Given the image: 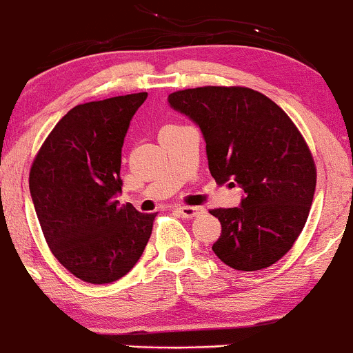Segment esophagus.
<instances>
[{"instance_id":"obj_1","label":"esophagus","mask_w":353,"mask_h":353,"mask_svg":"<svg viewBox=\"0 0 353 353\" xmlns=\"http://www.w3.org/2000/svg\"><path fill=\"white\" fill-rule=\"evenodd\" d=\"M177 212H179L184 219H194L201 216V214L204 212V209L199 208V205H196V208H192V205H182V208H177Z\"/></svg>"}]
</instances>
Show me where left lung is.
<instances>
[{"label": "left lung", "mask_w": 353, "mask_h": 353, "mask_svg": "<svg viewBox=\"0 0 353 353\" xmlns=\"http://www.w3.org/2000/svg\"><path fill=\"white\" fill-rule=\"evenodd\" d=\"M169 104L199 125L209 171L219 184L244 190L241 205L212 209L222 225L214 254L252 272L292 249L314 201L309 145L272 99L249 88L204 86L169 94Z\"/></svg>", "instance_id": "left-lung-1"}]
</instances>
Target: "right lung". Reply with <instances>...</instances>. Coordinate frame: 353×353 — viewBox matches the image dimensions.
<instances>
[{
  "label": "right lung",
  "mask_w": 353,
  "mask_h": 353,
  "mask_svg": "<svg viewBox=\"0 0 353 353\" xmlns=\"http://www.w3.org/2000/svg\"><path fill=\"white\" fill-rule=\"evenodd\" d=\"M148 92L72 108L46 137L30 171L44 239L72 275L89 283L124 277L143 255L157 212L121 208V152Z\"/></svg>",
  "instance_id": "add662e5"
}]
</instances>
